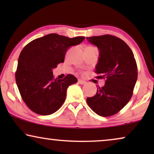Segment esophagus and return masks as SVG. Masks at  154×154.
I'll list each match as a JSON object with an SVG mask.
<instances>
[{
    "instance_id": "esophagus-1",
    "label": "esophagus",
    "mask_w": 154,
    "mask_h": 154,
    "mask_svg": "<svg viewBox=\"0 0 154 154\" xmlns=\"http://www.w3.org/2000/svg\"><path fill=\"white\" fill-rule=\"evenodd\" d=\"M79 83L80 84H81V85H84V84L86 83V82L85 81H83V80H81V79H79Z\"/></svg>"
}]
</instances>
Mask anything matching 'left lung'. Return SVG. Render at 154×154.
I'll use <instances>...</instances> for the list:
<instances>
[{
    "instance_id": "8db88e82",
    "label": "left lung",
    "mask_w": 154,
    "mask_h": 154,
    "mask_svg": "<svg viewBox=\"0 0 154 154\" xmlns=\"http://www.w3.org/2000/svg\"><path fill=\"white\" fill-rule=\"evenodd\" d=\"M100 50L95 73L105 85L97 88L94 96L87 98L97 114L108 117L119 112L131 99L137 79V66L133 52L119 38L111 35L86 38Z\"/></svg>"
}]
</instances>
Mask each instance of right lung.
Here are the masks:
<instances>
[{"label": "right lung", "instance_id": "add662e5", "mask_svg": "<svg viewBox=\"0 0 154 154\" xmlns=\"http://www.w3.org/2000/svg\"><path fill=\"white\" fill-rule=\"evenodd\" d=\"M85 37L70 38L50 33L27 44L18 59L15 80L23 101L33 112L50 115L58 110L66 99V90L76 83L74 75L54 79L52 69L64 62L69 48L79 45Z\"/></svg>", "mask_w": 154, "mask_h": 154}]
</instances>
